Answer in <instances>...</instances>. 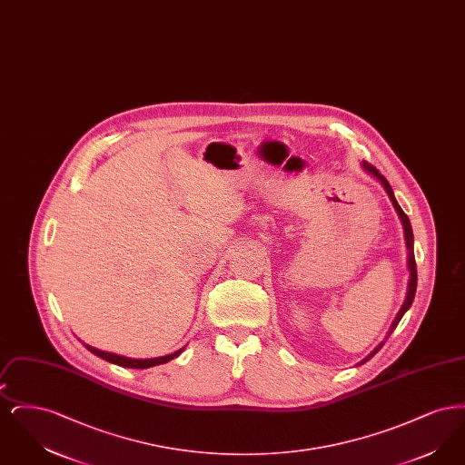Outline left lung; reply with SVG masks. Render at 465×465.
Here are the masks:
<instances>
[{"label": "left lung", "instance_id": "8db88e82", "mask_svg": "<svg viewBox=\"0 0 465 465\" xmlns=\"http://www.w3.org/2000/svg\"><path fill=\"white\" fill-rule=\"evenodd\" d=\"M361 167H362V171H366L370 176L375 177L376 181H380V184L383 186V190L387 192V195H389V199L392 202V205H394V209H396V213H398L399 220H401V224H402V230H404V241H406V249H408V270H410V281H408V292H406V298H404V303H402V307L399 309L398 315H396V319H394V322H392V326H391V330L387 332V338L391 336V332L396 330V326L399 324V321L402 319V315L408 312V309L411 307V303H413V298H415V291H417V263H415V254H413V230H411V223L408 220V216L404 214V211L401 209V205L398 203V200L394 197V192H392V188H391V184H389V181L385 179V177L381 176L378 171H376L373 165H370L368 162H362L361 163ZM385 338V340H387ZM385 340L381 341V343H378L375 349L370 352V354L366 355L361 362H357V366H361V364H364L366 361H370L373 355L383 347V343H385Z\"/></svg>", "mask_w": 465, "mask_h": 465}]
</instances>
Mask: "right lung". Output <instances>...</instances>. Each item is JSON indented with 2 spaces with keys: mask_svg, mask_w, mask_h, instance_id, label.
<instances>
[{
  "mask_svg": "<svg viewBox=\"0 0 465 465\" xmlns=\"http://www.w3.org/2000/svg\"><path fill=\"white\" fill-rule=\"evenodd\" d=\"M84 345H85V349H89L92 354H95L97 357H101V359L108 361L111 364H118V366H124V368H134V370H146V368H152V366L165 364V362L173 361L174 357H177V355L181 354V352L184 351V347H183V349H179L177 352H173V354L169 355H162V357H152V359H133V357H125V355L113 354V352L99 351V349H95V347H90L87 343H84Z\"/></svg>",
  "mask_w": 465,
  "mask_h": 465,
  "instance_id": "1",
  "label": "right lung"
}]
</instances>
